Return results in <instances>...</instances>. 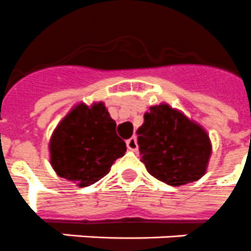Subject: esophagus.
Masks as SVG:
<instances>
[{
    "instance_id": "34e87169",
    "label": "esophagus",
    "mask_w": 251,
    "mask_h": 251,
    "mask_svg": "<svg viewBox=\"0 0 251 251\" xmlns=\"http://www.w3.org/2000/svg\"><path fill=\"white\" fill-rule=\"evenodd\" d=\"M126 147H127V149L131 151H138V143H136V139L135 138L127 139V140H126Z\"/></svg>"
}]
</instances>
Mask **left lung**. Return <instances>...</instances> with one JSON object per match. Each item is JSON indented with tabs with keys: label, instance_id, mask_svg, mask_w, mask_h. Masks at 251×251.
<instances>
[{
	"label": "left lung",
	"instance_id": "8db88e82",
	"mask_svg": "<svg viewBox=\"0 0 251 251\" xmlns=\"http://www.w3.org/2000/svg\"><path fill=\"white\" fill-rule=\"evenodd\" d=\"M138 135L140 159L162 182L182 186L201 180L207 172L212 155L209 134L168 103L149 107Z\"/></svg>",
	"mask_w": 251,
	"mask_h": 251
}]
</instances>
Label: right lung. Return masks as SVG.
Here are the masks:
<instances>
[{"label":"right lung","instance_id":"add662e5","mask_svg":"<svg viewBox=\"0 0 251 251\" xmlns=\"http://www.w3.org/2000/svg\"><path fill=\"white\" fill-rule=\"evenodd\" d=\"M50 162L57 176L76 186L93 185L106 176L126 144L103 102L76 103L58 122L48 143Z\"/></svg>","mask_w":251,"mask_h":251}]
</instances>
